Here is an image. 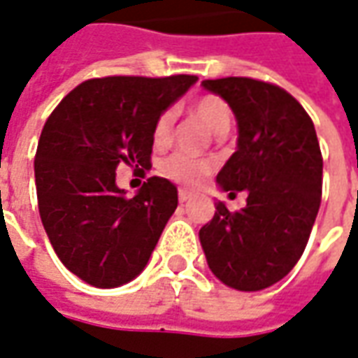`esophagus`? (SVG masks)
<instances>
[{
  "instance_id": "obj_1",
  "label": "esophagus",
  "mask_w": 358,
  "mask_h": 358,
  "mask_svg": "<svg viewBox=\"0 0 358 358\" xmlns=\"http://www.w3.org/2000/svg\"><path fill=\"white\" fill-rule=\"evenodd\" d=\"M191 192L185 191V189H179V202H187V200H191Z\"/></svg>"
}]
</instances>
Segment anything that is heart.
Returning a JSON list of instances; mask_svg holds the SVG:
<instances>
[{
	"instance_id": "b5f03b06",
	"label": "heart",
	"mask_w": 358,
	"mask_h": 358,
	"mask_svg": "<svg viewBox=\"0 0 358 358\" xmlns=\"http://www.w3.org/2000/svg\"><path fill=\"white\" fill-rule=\"evenodd\" d=\"M192 115L199 119L202 125L206 127L208 131L215 136H224L227 134V131L231 129L233 115L229 106L217 98V96H204L196 102L192 103ZM171 127H173V115L166 111L162 113L156 123H154V129H152V141H154V146H166L169 143V136H171ZM212 169V164L206 162V159H192L187 158L183 154H171L169 158L164 159L162 164V171L164 175H167L171 181L181 185H192L200 183Z\"/></svg>"
}]
</instances>
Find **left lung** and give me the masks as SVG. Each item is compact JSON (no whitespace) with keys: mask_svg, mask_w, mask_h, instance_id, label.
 <instances>
[{"mask_svg":"<svg viewBox=\"0 0 358 358\" xmlns=\"http://www.w3.org/2000/svg\"><path fill=\"white\" fill-rule=\"evenodd\" d=\"M237 119V148L215 181L247 191V206L215 202L200 229L208 268L224 285L262 291L283 280L305 250L322 196V154L314 123L280 86L247 77L204 80Z\"/></svg>","mask_w":358,"mask_h":358,"instance_id":"obj_1","label":"left lung"}]
</instances>
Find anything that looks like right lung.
Wrapping results in <instances>:
<instances>
[{
	"label": "right lung",
	"mask_w": 358,
	"mask_h": 358,
	"mask_svg": "<svg viewBox=\"0 0 358 358\" xmlns=\"http://www.w3.org/2000/svg\"><path fill=\"white\" fill-rule=\"evenodd\" d=\"M196 80L92 78L45 121L34 159L38 210L55 255L88 285H125L148 264L177 208V187L150 177L129 199L115 171L150 167L156 119Z\"/></svg>",
	"instance_id": "obj_1"
}]
</instances>
